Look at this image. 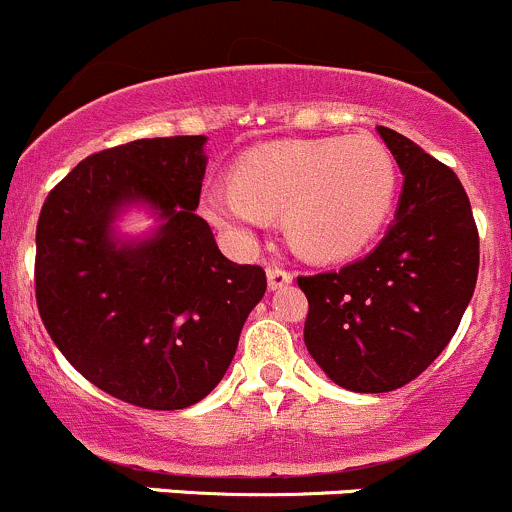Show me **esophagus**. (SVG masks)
<instances>
[{
  "label": "esophagus",
  "mask_w": 512,
  "mask_h": 512,
  "mask_svg": "<svg viewBox=\"0 0 512 512\" xmlns=\"http://www.w3.org/2000/svg\"><path fill=\"white\" fill-rule=\"evenodd\" d=\"M266 276H268V288H271V291H276V288H283V286H288V283H293V273L288 271V268L278 266V263H268Z\"/></svg>",
  "instance_id": "1"
}]
</instances>
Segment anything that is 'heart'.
I'll list each match as a JSON object with an SVG mask.
<instances>
[{"label": "heart", "instance_id": "obj_1", "mask_svg": "<svg viewBox=\"0 0 512 512\" xmlns=\"http://www.w3.org/2000/svg\"><path fill=\"white\" fill-rule=\"evenodd\" d=\"M394 189L392 155L370 135L286 140L246 152L234 177L209 184L202 204L214 224L239 239L281 214L295 251L330 261L370 244Z\"/></svg>", "mask_w": 512, "mask_h": 512}]
</instances>
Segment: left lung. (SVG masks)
<instances>
[{
    "label": "left lung",
    "mask_w": 512,
    "mask_h": 512,
    "mask_svg": "<svg viewBox=\"0 0 512 512\" xmlns=\"http://www.w3.org/2000/svg\"><path fill=\"white\" fill-rule=\"evenodd\" d=\"M404 175L374 251L340 271L300 276L305 347L350 392L404 387L444 352L478 278V229L461 179L416 142L379 125Z\"/></svg>",
    "instance_id": "obj_1"
}]
</instances>
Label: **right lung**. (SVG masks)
<instances>
[{
    "label": "right lung",
    "instance_id": "1",
    "mask_svg": "<svg viewBox=\"0 0 512 512\" xmlns=\"http://www.w3.org/2000/svg\"><path fill=\"white\" fill-rule=\"evenodd\" d=\"M204 142L175 135L96 152L51 189L36 224L44 328L88 382L142 409L207 397L266 293V271L229 261L194 214ZM130 203H147L163 221L138 245L112 234Z\"/></svg>",
    "mask_w": 512,
    "mask_h": 512
}]
</instances>
